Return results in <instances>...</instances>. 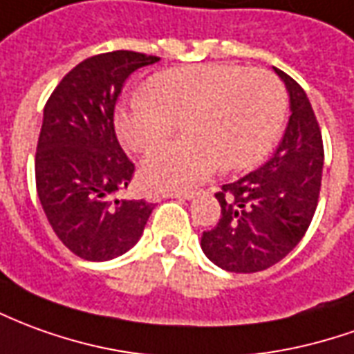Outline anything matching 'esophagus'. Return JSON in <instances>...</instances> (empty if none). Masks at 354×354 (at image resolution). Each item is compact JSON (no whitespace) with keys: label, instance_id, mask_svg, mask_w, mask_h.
<instances>
[{"label":"esophagus","instance_id":"obj_1","mask_svg":"<svg viewBox=\"0 0 354 354\" xmlns=\"http://www.w3.org/2000/svg\"><path fill=\"white\" fill-rule=\"evenodd\" d=\"M195 195H199V192H170L167 197H174V199H194Z\"/></svg>","mask_w":354,"mask_h":354}]
</instances>
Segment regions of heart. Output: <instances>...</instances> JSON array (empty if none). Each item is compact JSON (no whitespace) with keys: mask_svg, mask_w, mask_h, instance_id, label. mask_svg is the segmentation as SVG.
I'll return each instance as SVG.
<instances>
[{"mask_svg":"<svg viewBox=\"0 0 354 354\" xmlns=\"http://www.w3.org/2000/svg\"><path fill=\"white\" fill-rule=\"evenodd\" d=\"M286 117V91L263 68L194 65L170 68L145 84V93L118 109L117 130L132 151L145 153L182 128L192 136L149 153L147 187L189 189L218 169L253 167L270 151Z\"/></svg>","mask_w":354,"mask_h":354,"instance_id":"b5f03b06","label":"heart"}]
</instances>
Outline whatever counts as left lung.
Segmentation results:
<instances>
[{
	"label": "left lung",
	"mask_w": 354,
	"mask_h": 354,
	"mask_svg": "<svg viewBox=\"0 0 354 354\" xmlns=\"http://www.w3.org/2000/svg\"><path fill=\"white\" fill-rule=\"evenodd\" d=\"M289 91V117L278 149L261 169L214 194L218 224L203 232L201 249L236 274L270 268L293 251L313 222L322 184L324 143L305 90L274 66Z\"/></svg>",
	"instance_id": "obj_1"
}]
</instances>
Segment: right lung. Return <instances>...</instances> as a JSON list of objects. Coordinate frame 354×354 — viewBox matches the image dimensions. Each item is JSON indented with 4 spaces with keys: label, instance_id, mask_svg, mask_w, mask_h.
<instances>
[{
    "label": "right lung",
    "instance_id": "add662e5",
    "mask_svg": "<svg viewBox=\"0 0 354 354\" xmlns=\"http://www.w3.org/2000/svg\"><path fill=\"white\" fill-rule=\"evenodd\" d=\"M159 57L111 51L84 59L57 84L44 107L36 189L63 245L84 261H109L138 243L153 203L115 199L134 176L115 132L126 78Z\"/></svg>",
    "mask_w": 354,
    "mask_h": 354
}]
</instances>
